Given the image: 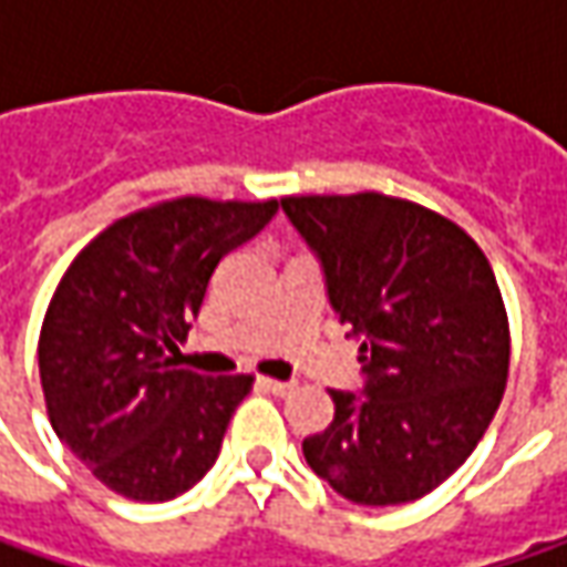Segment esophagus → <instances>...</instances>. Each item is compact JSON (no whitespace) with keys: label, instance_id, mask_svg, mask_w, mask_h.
<instances>
[{"label":"esophagus","instance_id":"esophagus-1","mask_svg":"<svg viewBox=\"0 0 567 567\" xmlns=\"http://www.w3.org/2000/svg\"><path fill=\"white\" fill-rule=\"evenodd\" d=\"M258 384L265 388V391H271V394H287L293 384L290 381H277V379H258Z\"/></svg>","mask_w":567,"mask_h":567}]
</instances>
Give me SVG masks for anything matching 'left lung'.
<instances>
[{
    "mask_svg": "<svg viewBox=\"0 0 567 567\" xmlns=\"http://www.w3.org/2000/svg\"><path fill=\"white\" fill-rule=\"evenodd\" d=\"M280 207L362 340V391H331L334 423L302 442L306 464L357 505L416 502L473 454L505 394L512 338L489 261L447 217L379 192Z\"/></svg>",
    "mask_w": 567,
    "mask_h": 567,
    "instance_id": "left-lung-1",
    "label": "left lung"
}]
</instances>
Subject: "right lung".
<instances>
[{"instance_id":"obj_1","label":"right lung","mask_w":567,"mask_h":567,"mask_svg":"<svg viewBox=\"0 0 567 567\" xmlns=\"http://www.w3.org/2000/svg\"><path fill=\"white\" fill-rule=\"evenodd\" d=\"M277 202L173 198L106 227L62 274L40 328V384L62 445L132 502H169L214 467L251 375L179 369L220 258Z\"/></svg>"}]
</instances>
